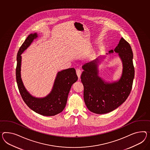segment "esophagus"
<instances>
[{"mask_svg":"<svg viewBox=\"0 0 150 150\" xmlns=\"http://www.w3.org/2000/svg\"><path fill=\"white\" fill-rule=\"evenodd\" d=\"M76 73H77V76L78 77V78L79 79V78L81 77V71L80 69H76Z\"/></svg>","mask_w":150,"mask_h":150,"instance_id":"34e87169","label":"esophagus"}]
</instances>
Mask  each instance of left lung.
I'll return each mask as SVG.
<instances>
[{
  "mask_svg": "<svg viewBox=\"0 0 150 150\" xmlns=\"http://www.w3.org/2000/svg\"><path fill=\"white\" fill-rule=\"evenodd\" d=\"M118 53L123 64L122 74L118 81L105 83L98 76V60L86 63L81 81L84 86V100L92 112L102 114L113 111L127 100L131 93L134 77L133 52L129 43L122 38L114 50Z\"/></svg>",
  "mask_w": 150,
  "mask_h": 150,
  "instance_id": "1",
  "label": "left lung"
}]
</instances>
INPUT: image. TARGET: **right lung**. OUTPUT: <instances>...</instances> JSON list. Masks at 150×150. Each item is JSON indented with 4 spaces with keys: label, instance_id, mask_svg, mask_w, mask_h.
Returning <instances> with one entry per match:
<instances>
[{
    "label": "right lung",
    "instance_id": "add662e5",
    "mask_svg": "<svg viewBox=\"0 0 150 150\" xmlns=\"http://www.w3.org/2000/svg\"><path fill=\"white\" fill-rule=\"evenodd\" d=\"M37 37L36 33L29 35L19 48L17 55L16 81L22 99L31 110L42 115H55L64 109L71 86L77 81L78 77L74 68L62 70L58 72L52 91L48 96L38 98L30 95L24 86L21 77V55Z\"/></svg>",
    "mask_w": 150,
    "mask_h": 150
}]
</instances>
